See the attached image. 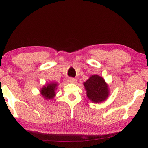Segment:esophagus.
I'll use <instances>...</instances> for the list:
<instances>
[{
    "label": "esophagus",
    "mask_w": 148,
    "mask_h": 148,
    "mask_svg": "<svg viewBox=\"0 0 148 148\" xmlns=\"http://www.w3.org/2000/svg\"><path fill=\"white\" fill-rule=\"evenodd\" d=\"M77 80L75 78H69L68 79V82L70 83H77Z\"/></svg>",
    "instance_id": "34e87169"
}]
</instances>
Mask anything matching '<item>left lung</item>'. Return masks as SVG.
<instances>
[{
	"instance_id": "obj_1",
	"label": "left lung",
	"mask_w": 148,
	"mask_h": 148,
	"mask_svg": "<svg viewBox=\"0 0 148 148\" xmlns=\"http://www.w3.org/2000/svg\"><path fill=\"white\" fill-rule=\"evenodd\" d=\"M83 85L88 99L93 103H100L107 99L110 95L109 88L104 79L97 75H92Z\"/></svg>"
}]
</instances>
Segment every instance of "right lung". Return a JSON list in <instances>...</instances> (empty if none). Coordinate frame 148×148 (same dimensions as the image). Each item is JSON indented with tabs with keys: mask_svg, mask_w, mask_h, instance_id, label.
<instances>
[{
	"mask_svg": "<svg viewBox=\"0 0 148 148\" xmlns=\"http://www.w3.org/2000/svg\"><path fill=\"white\" fill-rule=\"evenodd\" d=\"M57 82H50L46 83L40 89V94L46 100H52L56 96L57 87L58 86Z\"/></svg>",
	"mask_w": 148,
	"mask_h": 148,
	"instance_id": "right-lung-1",
	"label": "right lung"
}]
</instances>
